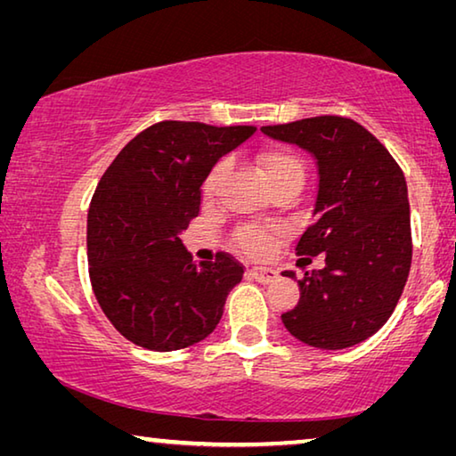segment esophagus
Masks as SVG:
<instances>
[{
    "instance_id": "obj_1",
    "label": "esophagus",
    "mask_w": 456,
    "mask_h": 456,
    "mask_svg": "<svg viewBox=\"0 0 456 456\" xmlns=\"http://www.w3.org/2000/svg\"><path fill=\"white\" fill-rule=\"evenodd\" d=\"M249 275L259 283H272L277 277V272L272 267H253L249 269Z\"/></svg>"
}]
</instances>
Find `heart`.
Segmentation results:
<instances>
[{"label":"heart","instance_id":"1","mask_svg":"<svg viewBox=\"0 0 456 456\" xmlns=\"http://www.w3.org/2000/svg\"><path fill=\"white\" fill-rule=\"evenodd\" d=\"M256 165L259 168L261 176H264L269 187L275 189L285 183H299L302 184L305 179V163L299 154L289 149V146L275 144L267 146V149L259 151L256 154ZM227 160H217L211 167V171L207 173L203 181V195L207 199H213L217 195L223 181H225L227 175ZM281 231L277 227H259V225H249L239 229L235 233V241L239 249L247 256L253 257H264L272 251L277 239H280Z\"/></svg>","mask_w":456,"mask_h":456}]
</instances>
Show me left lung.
<instances>
[{
  "instance_id": "1",
  "label": "left lung",
  "mask_w": 456,
  "mask_h": 456,
  "mask_svg": "<svg viewBox=\"0 0 456 456\" xmlns=\"http://www.w3.org/2000/svg\"><path fill=\"white\" fill-rule=\"evenodd\" d=\"M318 160L314 221L296 245L326 267L297 280L302 296L281 315L293 338L342 350L374 336L395 312L412 264L411 205L403 168L388 149L344 117H314L261 128ZM299 259V261H302ZM293 277V272H283Z\"/></svg>"
}]
</instances>
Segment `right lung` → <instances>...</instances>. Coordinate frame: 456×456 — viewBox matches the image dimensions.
Wrapping results in <instances>:
<instances>
[{
  "label": "right lung",
  "mask_w": 456,
  "mask_h": 456,
  "mask_svg": "<svg viewBox=\"0 0 456 456\" xmlns=\"http://www.w3.org/2000/svg\"><path fill=\"white\" fill-rule=\"evenodd\" d=\"M256 126L163 120L122 149L88 209V272L106 318L130 342L183 350L217 328L243 265L217 253L195 264L179 233L199 217L200 184Z\"/></svg>",
  "instance_id": "1"
}]
</instances>
